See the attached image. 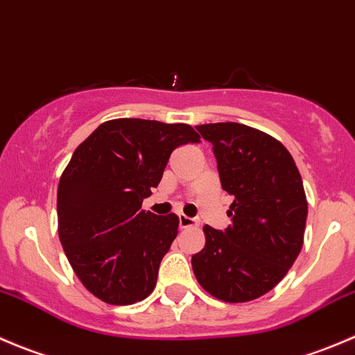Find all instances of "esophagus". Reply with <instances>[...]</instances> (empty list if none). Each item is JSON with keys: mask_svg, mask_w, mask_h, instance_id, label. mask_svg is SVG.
<instances>
[{"mask_svg": "<svg viewBox=\"0 0 355 355\" xmlns=\"http://www.w3.org/2000/svg\"><path fill=\"white\" fill-rule=\"evenodd\" d=\"M178 225H180V228H192L198 227V220H196V218L185 216V214H180V216H178Z\"/></svg>", "mask_w": 355, "mask_h": 355, "instance_id": "esophagus-1", "label": "esophagus"}]
</instances>
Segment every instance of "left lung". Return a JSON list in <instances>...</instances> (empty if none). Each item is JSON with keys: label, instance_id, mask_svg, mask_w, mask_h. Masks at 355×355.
Segmentation results:
<instances>
[{"label": "left lung", "instance_id": "8db88e82", "mask_svg": "<svg viewBox=\"0 0 355 355\" xmlns=\"http://www.w3.org/2000/svg\"><path fill=\"white\" fill-rule=\"evenodd\" d=\"M213 144L221 187L234 198L225 230L206 225V245L192 270L206 292L247 302L270 292L292 268L304 242L302 178L282 142L241 123L198 125Z\"/></svg>", "mask_w": 355, "mask_h": 355}]
</instances>
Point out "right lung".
<instances>
[{"mask_svg": "<svg viewBox=\"0 0 355 355\" xmlns=\"http://www.w3.org/2000/svg\"><path fill=\"white\" fill-rule=\"evenodd\" d=\"M199 139L191 125L118 118L75 149L58 185V234L75 275L98 299L128 306L155 290L178 218L146 213L142 200L171 153Z\"/></svg>", "mask_w": 355, "mask_h": 355, "instance_id": "add662e5", "label": "right lung"}]
</instances>
